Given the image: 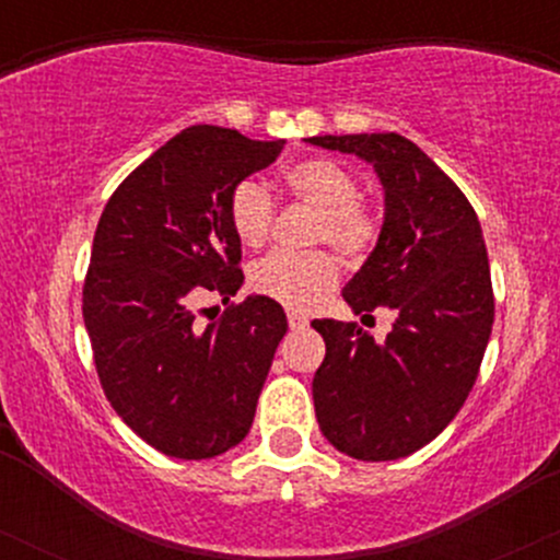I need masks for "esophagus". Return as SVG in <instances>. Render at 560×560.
I'll use <instances>...</instances> for the list:
<instances>
[{
	"label": "esophagus",
	"mask_w": 560,
	"mask_h": 560,
	"mask_svg": "<svg viewBox=\"0 0 560 560\" xmlns=\"http://www.w3.org/2000/svg\"><path fill=\"white\" fill-rule=\"evenodd\" d=\"M287 320H289V329H292V331H300V329H305V326H307V316H305V313H298V311H289Z\"/></svg>",
	"instance_id": "34e87169"
}]
</instances>
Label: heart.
I'll return each mask as SVG.
<instances>
[{"instance_id":"1","label":"heart","mask_w":560,"mask_h":560,"mask_svg":"<svg viewBox=\"0 0 560 560\" xmlns=\"http://www.w3.org/2000/svg\"><path fill=\"white\" fill-rule=\"evenodd\" d=\"M287 189L300 202L318 210L313 242H329L345 258H363L378 240V218L361 202V186L342 163L331 158H305L284 173ZM276 202L271 191L255 178H244L231 189L229 223L244 247H260L271 236ZM339 279L334 255L271 253L249 268V287L262 298L292 311H307L331 292Z\"/></svg>"}]
</instances>
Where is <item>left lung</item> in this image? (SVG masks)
<instances>
[{
    "instance_id": "left-lung-1",
    "label": "left lung",
    "mask_w": 560,
    "mask_h": 560,
    "mask_svg": "<svg viewBox=\"0 0 560 560\" xmlns=\"http://www.w3.org/2000/svg\"><path fill=\"white\" fill-rule=\"evenodd\" d=\"M358 155L384 186V223L342 298L355 316L392 307L384 342L358 324L313 320L326 358L313 376L320 432L358 460H397L464 408L490 342L494 298L485 236L464 191L400 133L313 137Z\"/></svg>"
}]
</instances>
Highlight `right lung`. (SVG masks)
<instances>
[{
	"label": "right lung",
	"instance_id": "1",
	"mask_svg": "<svg viewBox=\"0 0 560 560\" xmlns=\"http://www.w3.org/2000/svg\"><path fill=\"white\" fill-rule=\"evenodd\" d=\"M281 147L234 128H186L115 189L96 223L83 284L96 374L115 413L171 458L240 445L287 334L284 307L262 294L231 302L208 326L195 318L205 294L240 292L229 197Z\"/></svg>",
	"mask_w": 560,
	"mask_h": 560
}]
</instances>
